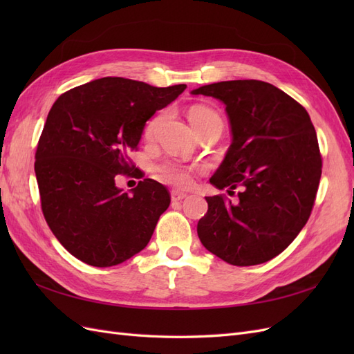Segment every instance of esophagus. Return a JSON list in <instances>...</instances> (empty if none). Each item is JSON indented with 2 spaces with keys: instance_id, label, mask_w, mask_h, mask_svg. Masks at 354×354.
I'll return each mask as SVG.
<instances>
[{
  "instance_id": "34e87169",
  "label": "esophagus",
  "mask_w": 354,
  "mask_h": 354,
  "mask_svg": "<svg viewBox=\"0 0 354 354\" xmlns=\"http://www.w3.org/2000/svg\"><path fill=\"white\" fill-rule=\"evenodd\" d=\"M186 196H187V195L183 194V192H178V190H173V192H171V201H173V202L183 201Z\"/></svg>"
}]
</instances>
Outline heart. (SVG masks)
I'll list each match as a JSON object with an SVG mask.
<instances>
[{"label":"heart","instance_id":"obj_1","mask_svg":"<svg viewBox=\"0 0 354 354\" xmlns=\"http://www.w3.org/2000/svg\"><path fill=\"white\" fill-rule=\"evenodd\" d=\"M160 121H162V116L160 115L152 118V120L149 121L145 127V136L152 137L156 131V128L159 127ZM189 121L192 127L195 128V131H199L201 128L209 127V125H217L223 128V121L220 115L216 111L208 108V106H194V108L189 111ZM156 171L159 177L164 181H167V183L177 187H189L192 185V181H194L195 168L185 167L174 162H164L162 165H159L156 168Z\"/></svg>","mask_w":354,"mask_h":354}]
</instances>
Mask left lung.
I'll list each match as a JSON object with an SVG mask.
<instances>
[{
    "mask_svg": "<svg viewBox=\"0 0 354 354\" xmlns=\"http://www.w3.org/2000/svg\"><path fill=\"white\" fill-rule=\"evenodd\" d=\"M192 94L226 106L232 145L209 183L241 189L236 203L205 198L198 236L229 264L269 261L297 238L315 205L322 174L315 127L301 104L264 81H221Z\"/></svg>",
    "mask_w": 354,
    "mask_h": 354,
    "instance_id": "1",
    "label": "left lung"
}]
</instances>
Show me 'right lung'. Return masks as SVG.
<instances>
[{"label":"right lung","instance_id":"obj_1","mask_svg":"<svg viewBox=\"0 0 354 354\" xmlns=\"http://www.w3.org/2000/svg\"><path fill=\"white\" fill-rule=\"evenodd\" d=\"M185 88L106 77L63 93L53 104L35 174L48 227L78 260L116 266L151 241L169 207L167 187L145 178L128 194L115 180L134 169L128 153L137 149L146 121Z\"/></svg>","mask_w":354,"mask_h":354}]
</instances>
